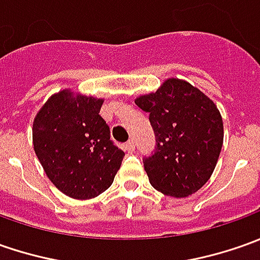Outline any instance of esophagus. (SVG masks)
<instances>
[{"instance_id":"1","label":"esophagus","mask_w":260,"mask_h":260,"mask_svg":"<svg viewBox=\"0 0 260 260\" xmlns=\"http://www.w3.org/2000/svg\"><path fill=\"white\" fill-rule=\"evenodd\" d=\"M125 148H126L128 152H132V151L135 149V142H134V139H129V141L125 144Z\"/></svg>"}]
</instances>
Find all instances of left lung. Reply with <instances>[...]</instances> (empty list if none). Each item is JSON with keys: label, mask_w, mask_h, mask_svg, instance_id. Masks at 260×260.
I'll use <instances>...</instances> for the list:
<instances>
[{"label": "left lung", "mask_w": 260, "mask_h": 260, "mask_svg": "<svg viewBox=\"0 0 260 260\" xmlns=\"http://www.w3.org/2000/svg\"><path fill=\"white\" fill-rule=\"evenodd\" d=\"M149 113L155 152L144 159L151 185L166 196L188 197L213 174L221 145L223 119L209 96L188 82L170 77L157 92L135 99Z\"/></svg>", "instance_id": "1"}]
</instances>
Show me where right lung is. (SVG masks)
<instances>
[{"label":"right lung","mask_w":260,"mask_h":260,"mask_svg":"<svg viewBox=\"0 0 260 260\" xmlns=\"http://www.w3.org/2000/svg\"><path fill=\"white\" fill-rule=\"evenodd\" d=\"M103 99L60 90L47 99L32 122V145L51 183L76 200L108 190L125 152L111 139L99 115Z\"/></svg>","instance_id":"add662e5"}]
</instances>
